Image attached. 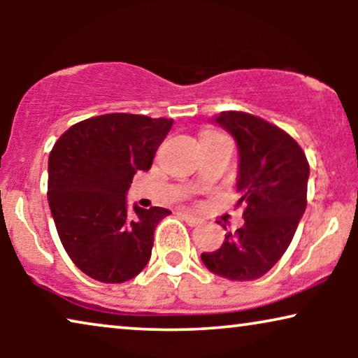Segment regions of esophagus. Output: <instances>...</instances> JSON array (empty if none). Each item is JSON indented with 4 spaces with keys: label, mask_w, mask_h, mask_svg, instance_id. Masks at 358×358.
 Masks as SVG:
<instances>
[{
    "label": "esophagus",
    "mask_w": 358,
    "mask_h": 358,
    "mask_svg": "<svg viewBox=\"0 0 358 358\" xmlns=\"http://www.w3.org/2000/svg\"><path fill=\"white\" fill-rule=\"evenodd\" d=\"M180 217L184 218V222L187 223L189 227H197V224L202 223V222H200V218L194 217V215L189 213V212H180Z\"/></svg>",
    "instance_id": "34e87169"
}]
</instances>
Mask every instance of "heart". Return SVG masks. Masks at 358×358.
<instances>
[{
  "label": "heart",
  "instance_id": "obj_1",
  "mask_svg": "<svg viewBox=\"0 0 358 358\" xmlns=\"http://www.w3.org/2000/svg\"><path fill=\"white\" fill-rule=\"evenodd\" d=\"M208 135H213V131H207V134H205L203 136H208Z\"/></svg>",
  "mask_w": 358,
  "mask_h": 358
}]
</instances>
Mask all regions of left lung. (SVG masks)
Returning <instances> with one entry per match:
<instances>
[{"mask_svg": "<svg viewBox=\"0 0 358 358\" xmlns=\"http://www.w3.org/2000/svg\"><path fill=\"white\" fill-rule=\"evenodd\" d=\"M215 122L238 143L244 224L224 234L217 251L202 252V261L228 280H256L275 266L295 236L306 208L310 164L285 130L261 117L228 110Z\"/></svg>", "mask_w": 358, "mask_h": 358, "instance_id": "left-lung-1", "label": "left lung"}]
</instances>
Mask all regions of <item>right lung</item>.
I'll return each mask as SVG.
<instances>
[{
  "mask_svg": "<svg viewBox=\"0 0 358 358\" xmlns=\"http://www.w3.org/2000/svg\"><path fill=\"white\" fill-rule=\"evenodd\" d=\"M173 119L106 114L71 125L48 156V205L65 251L94 280L122 283L143 271L155 229L171 213L127 208L125 194L148 171Z\"/></svg>",
  "mask_w": 358,
  "mask_h": 358,
  "instance_id": "1",
  "label": "right lung"
}]
</instances>
